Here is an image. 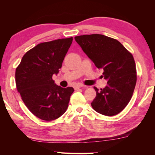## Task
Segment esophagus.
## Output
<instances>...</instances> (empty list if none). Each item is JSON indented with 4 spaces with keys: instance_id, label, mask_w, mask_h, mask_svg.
Wrapping results in <instances>:
<instances>
[{
    "instance_id": "obj_1",
    "label": "esophagus",
    "mask_w": 155,
    "mask_h": 155,
    "mask_svg": "<svg viewBox=\"0 0 155 155\" xmlns=\"http://www.w3.org/2000/svg\"><path fill=\"white\" fill-rule=\"evenodd\" d=\"M85 86L83 85H76L74 86V90H78V89L81 88V87H85Z\"/></svg>"
}]
</instances>
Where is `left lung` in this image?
Segmentation results:
<instances>
[{"label":"left lung","instance_id":"8db88e82","mask_svg":"<svg viewBox=\"0 0 155 155\" xmlns=\"http://www.w3.org/2000/svg\"><path fill=\"white\" fill-rule=\"evenodd\" d=\"M83 51L107 81L104 89L96 87V96L91 103L96 112L107 116L115 115L130 101L137 81L136 66L131 53L115 39L101 35H83L74 38Z\"/></svg>","mask_w":155,"mask_h":155}]
</instances>
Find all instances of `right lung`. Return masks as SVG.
<instances>
[{
  "label": "right lung",
  "mask_w": 155,
  "mask_h": 155,
  "mask_svg": "<svg viewBox=\"0 0 155 155\" xmlns=\"http://www.w3.org/2000/svg\"><path fill=\"white\" fill-rule=\"evenodd\" d=\"M72 38L39 44L23 56L15 70V83L25 105L46 121L57 119L66 111L74 88L54 83Z\"/></svg>",
  "instance_id": "obj_1"
}]
</instances>
